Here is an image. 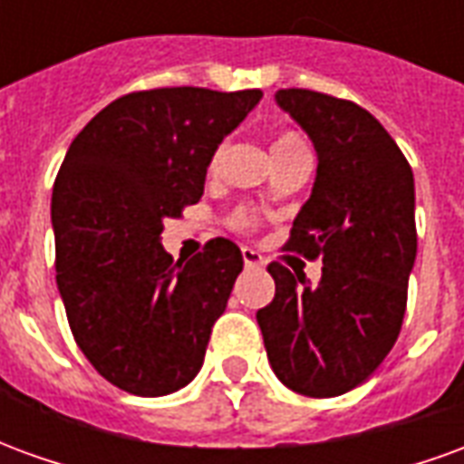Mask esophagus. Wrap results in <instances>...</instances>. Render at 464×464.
Instances as JSON below:
<instances>
[{
  "mask_svg": "<svg viewBox=\"0 0 464 464\" xmlns=\"http://www.w3.org/2000/svg\"><path fill=\"white\" fill-rule=\"evenodd\" d=\"M243 263H246V268H263L266 266V258H263L261 253L253 251V248H243Z\"/></svg>",
  "mask_w": 464,
  "mask_h": 464,
  "instance_id": "34e87169",
  "label": "esophagus"
}]
</instances>
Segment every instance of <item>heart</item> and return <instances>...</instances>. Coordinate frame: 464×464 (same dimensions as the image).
I'll return each instance as SVG.
<instances>
[{
  "label": "heart",
  "instance_id": "obj_1",
  "mask_svg": "<svg viewBox=\"0 0 464 464\" xmlns=\"http://www.w3.org/2000/svg\"><path fill=\"white\" fill-rule=\"evenodd\" d=\"M271 153L276 166L293 161H311L308 141H305V136H303L301 131H295V129H283V131L276 133L271 141ZM223 156H226V143H218L216 151L211 153V159H208V173H216L221 169ZM231 226L236 231L253 233L258 231V226H261V216L256 211H251V208H238V211H233Z\"/></svg>",
  "mask_w": 464,
  "mask_h": 464
}]
</instances>
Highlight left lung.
<instances>
[{"instance_id":"8db88e82","label":"left lung","mask_w":464,"mask_h":464,"mask_svg":"<svg viewBox=\"0 0 464 464\" xmlns=\"http://www.w3.org/2000/svg\"><path fill=\"white\" fill-rule=\"evenodd\" d=\"M276 102L318 151L311 198L283 251L323 261L318 285L268 263L276 298L258 311L266 353L285 388L335 398L358 388L398 341L415 253V181L382 123L348 99L281 89Z\"/></svg>"}]
</instances>
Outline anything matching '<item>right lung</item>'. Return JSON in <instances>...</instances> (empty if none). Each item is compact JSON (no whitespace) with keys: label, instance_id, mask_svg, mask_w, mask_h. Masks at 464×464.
Segmentation results:
<instances>
[{"label":"right lung","instance_id":"right-lung-1","mask_svg":"<svg viewBox=\"0 0 464 464\" xmlns=\"http://www.w3.org/2000/svg\"><path fill=\"white\" fill-rule=\"evenodd\" d=\"M261 96L201 86L123 94L79 131L56 173L54 266L69 328L96 372L131 395H169L201 370L241 248L213 238L173 263L163 221L201 201L211 153Z\"/></svg>","mask_w":464,"mask_h":464}]
</instances>
